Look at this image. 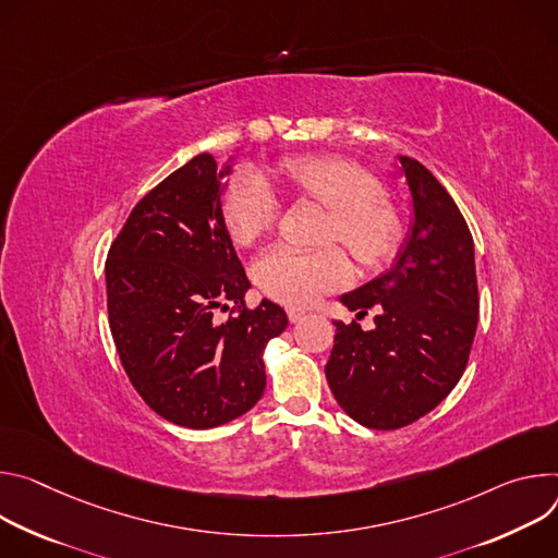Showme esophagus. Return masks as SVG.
<instances>
[{
    "mask_svg": "<svg viewBox=\"0 0 558 558\" xmlns=\"http://www.w3.org/2000/svg\"><path fill=\"white\" fill-rule=\"evenodd\" d=\"M303 317H305V313L299 311V307H288V319H290V324H299Z\"/></svg>",
    "mask_w": 558,
    "mask_h": 558,
    "instance_id": "1",
    "label": "esophagus"
}]
</instances>
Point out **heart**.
Masks as SVG:
<instances>
[{
	"mask_svg": "<svg viewBox=\"0 0 558 558\" xmlns=\"http://www.w3.org/2000/svg\"><path fill=\"white\" fill-rule=\"evenodd\" d=\"M272 174L299 197L328 208L322 239L341 241L359 264L379 266L397 253L401 219L381 197L384 189L373 172L341 157L311 155L286 159ZM277 213V195L262 172L247 170L232 179L223 197V221L234 243H255L275 226ZM350 275V259L332 243L317 251L275 245L253 266L257 286L288 305L313 303L341 288Z\"/></svg>",
	"mask_w": 558,
	"mask_h": 558,
	"instance_id": "obj_1",
	"label": "heart"
}]
</instances>
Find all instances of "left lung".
<instances>
[{
  "instance_id": "obj_1",
  "label": "left lung",
  "mask_w": 558,
  "mask_h": 558,
  "mask_svg": "<svg viewBox=\"0 0 558 558\" xmlns=\"http://www.w3.org/2000/svg\"><path fill=\"white\" fill-rule=\"evenodd\" d=\"M412 228L384 275L339 296L367 315L337 326L326 379L343 412L373 429H397L435 410L459 384L478 322L474 241L454 199L423 163L399 155Z\"/></svg>"
}]
</instances>
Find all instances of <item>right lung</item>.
Here are the masks:
<instances>
[{"mask_svg":"<svg viewBox=\"0 0 558 558\" xmlns=\"http://www.w3.org/2000/svg\"><path fill=\"white\" fill-rule=\"evenodd\" d=\"M232 159L210 153L177 168L133 208L106 259L110 332L142 399L166 421L208 429L264 397V352L288 317L251 281L223 221ZM215 310H230L228 323Z\"/></svg>","mask_w":558,"mask_h":558,"instance_id":"add662e5","label":"right lung"}]
</instances>
